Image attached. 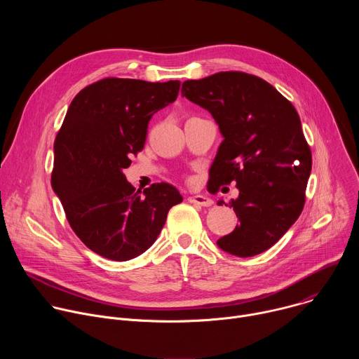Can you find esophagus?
<instances>
[{"label":"esophagus","instance_id":"obj_1","mask_svg":"<svg viewBox=\"0 0 359 359\" xmlns=\"http://www.w3.org/2000/svg\"><path fill=\"white\" fill-rule=\"evenodd\" d=\"M190 203L193 204H198V206H203V208H210L213 204V200L206 197V196H201V194H196V196H190L187 198Z\"/></svg>","mask_w":359,"mask_h":359}]
</instances>
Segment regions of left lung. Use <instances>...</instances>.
Segmentation results:
<instances>
[{
  "mask_svg": "<svg viewBox=\"0 0 359 359\" xmlns=\"http://www.w3.org/2000/svg\"><path fill=\"white\" fill-rule=\"evenodd\" d=\"M182 96L208 109L224 137L209 172V191L231 182L240 190L236 200L217 201L238 217L217 245L237 257L269 250L299 217L313 166L295 108L273 85L240 71L184 81Z\"/></svg>",
  "mask_w": 359,
  "mask_h": 359,
  "instance_id": "8db88e82",
  "label": "left lung"
}]
</instances>
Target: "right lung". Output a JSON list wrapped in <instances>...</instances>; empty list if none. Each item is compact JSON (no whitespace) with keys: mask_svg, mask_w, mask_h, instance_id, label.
<instances>
[{"mask_svg":"<svg viewBox=\"0 0 359 359\" xmlns=\"http://www.w3.org/2000/svg\"><path fill=\"white\" fill-rule=\"evenodd\" d=\"M180 81L104 78L71 102L54 143L50 184L74 233L102 257L126 262L146 251L183 197L169 183L136 190L125 177L147 123L176 100Z\"/></svg>","mask_w":359,"mask_h":359,"instance_id":"obj_1","label":"right lung"}]
</instances>
